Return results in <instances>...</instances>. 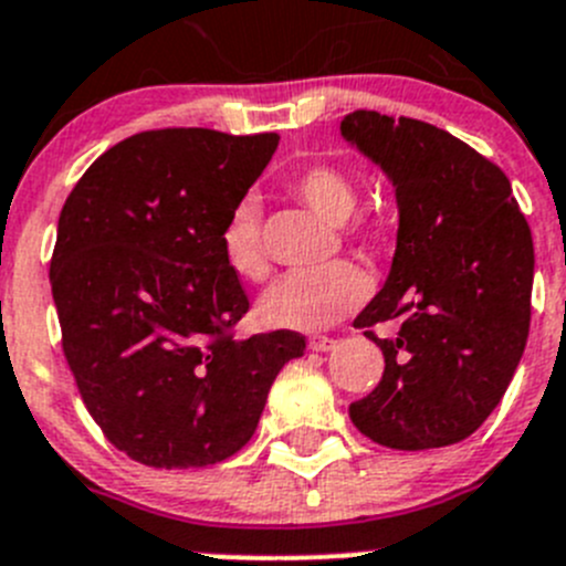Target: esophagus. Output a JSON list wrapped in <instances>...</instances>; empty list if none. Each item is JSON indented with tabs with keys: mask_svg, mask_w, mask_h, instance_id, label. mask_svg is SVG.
Segmentation results:
<instances>
[{
	"mask_svg": "<svg viewBox=\"0 0 566 566\" xmlns=\"http://www.w3.org/2000/svg\"><path fill=\"white\" fill-rule=\"evenodd\" d=\"M334 345H337V339H334V337H321V334L310 337V348L312 350H332Z\"/></svg>",
	"mask_w": 566,
	"mask_h": 566,
	"instance_id": "obj_1",
	"label": "esophagus"
}]
</instances>
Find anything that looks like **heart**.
Masks as SVG:
<instances>
[{"instance_id": "b5f03b06", "label": "heart", "mask_w": 566, "mask_h": 566, "mask_svg": "<svg viewBox=\"0 0 566 566\" xmlns=\"http://www.w3.org/2000/svg\"><path fill=\"white\" fill-rule=\"evenodd\" d=\"M290 193L310 207L323 221H348L359 205L356 185L343 168L315 163L301 168L287 182ZM221 251L229 271L240 279L260 282L268 273V256L260 240V205L251 196L240 199L227 212L221 227ZM367 295V279L354 262H332L321 271L287 273L276 279L262 293L256 304V315L271 328H290V332H317L348 312H354Z\"/></svg>"}]
</instances>
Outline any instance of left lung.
I'll use <instances>...</instances> for the list:
<instances>
[{"mask_svg": "<svg viewBox=\"0 0 566 566\" xmlns=\"http://www.w3.org/2000/svg\"><path fill=\"white\" fill-rule=\"evenodd\" d=\"M395 188L398 245L354 326L381 348L384 376L348 406L356 429L395 451L462 442L492 415L525 350L534 240L506 174L451 132L356 109L339 124ZM395 319V338L376 322Z\"/></svg>", "mask_w": 566, "mask_h": 566, "instance_id": "1", "label": "left lung"}]
</instances>
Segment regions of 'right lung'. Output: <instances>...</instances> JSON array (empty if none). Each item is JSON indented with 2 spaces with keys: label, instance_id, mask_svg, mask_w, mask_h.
Returning <instances> with one entry per match:
<instances>
[{
  "label": "right lung",
  "instance_id": "add662e5",
  "mask_svg": "<svg viewBox=\"0 0 566 566\" xmlns=\"http://www.w3.org/2000/svg\"><path fill=\"white\" fill-rule=\"evenodd\" d=\"M276 146V132H137L60 212L49 282L65 361L104 437L146 468L238 453L273 378L304 356L298 332L234 339L249 295L221 251L227 212Z\"/></svg>",
  "mask_w": 566,
  "mask_h": 566
}]
</instances>
